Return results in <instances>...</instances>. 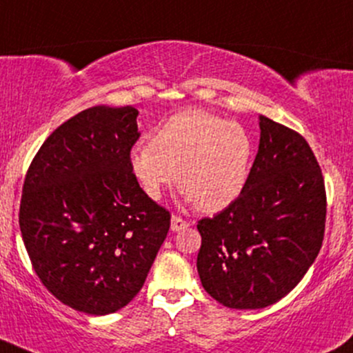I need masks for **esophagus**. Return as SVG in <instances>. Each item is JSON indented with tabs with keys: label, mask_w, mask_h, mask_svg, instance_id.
Wrapping results in <instances>:
<instances>
[{
	"label": "esophagus",
	"mask_w": 353,
	"mask_h": 353,
	"mask_svg": "<svg viewBox=\"0 0 353 353\" xmlns=\"http://www.w3.org/2000/svg\"><path fill=\"white\" fill-rule=\"evenodd\" d=\"M170 228H172L173 232H180V230L190 228V223H188V221L181 219V217L173 216L172 217V225H170Z\"/></svg>",
	"instance_id": "34e87169"
}]
</instances>
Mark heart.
Instances as JSON below:
<instances>
[{
    "label": "heart",
    "mask_w": 353,
    "mask_h": 353,
    "mask_svg": "<svg viewBox=\"0 0 353 353\" xmlns=\"http://www.w3.org/2000/svg\"><path fill=\"white\" fill-rule=\"evenodd\" d=\"M254 155L250 134L206 111H183L129 150V168L150 199L180 181L186 203L214 214L241 196Z\"/></svg>",
    "instance_id": "b5f03b06"
}]
</instances>
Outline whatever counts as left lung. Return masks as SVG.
<instances>
[{
    "label": "left lung",
    "instance_id": "8db88e82",
    "mask_svg": "<svg viewBox=\"0 0 353 353\" xmlns=\"http://www.w3.org/2000/svg\"><path fill=\"white\" fill-rule=\"evenodd\" d=\"M260 142L245 190L198 223L203 288L232 310L285 298L314 263L324 239L325 188L303 136L259 116Z\"/></svg>",
    "mask_w": 353,
    "mask_h": 353
}]
</instances>
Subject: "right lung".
<instances>
[{
	"label": "right lung",
	"instance_id": "1",
	"mask_svg": "<svg viewBox=\"0 0 353 353\" xmlns=\"http://www.w3.org/2000/svg\"><path fill=\"white\" fill-rule=\"evenodd\" d=\"M132 106H93L57 128L26 175L19 228L47 290L93 316L136 298L167 237L170 214L129 168Z\"/></svg>",
	"mask_w": 353,
	"mask_h": 353
}]
</instances>
